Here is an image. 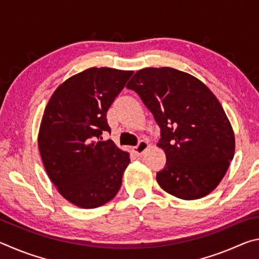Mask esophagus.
<instances>
[{
  "mask_svg": "<svg viewBox=\"0 0 259 259\" xmlns=\"http://www.w3.org/2000/svg\"><path fill=\"white\" fill-rule=\"evenodd\" d=\"M148 146L150 145H148V143L146 142V140H140V142L138 143V145L134 147V151L137 155H142L143 153L147 150Z\"/></svg>",
  "mask_w": 259,
  "mask_h": 259,
  "instance_id": "esophagus-1",
  "label": "esophagus"
}]
</instances>
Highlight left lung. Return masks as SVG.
<instances>
[{
    "label": "left lung",
    "mask_w": 259,
    "mask_h": 259,
    "mask_svg": "<svg viewBox=\"0 0 259 259\" xmlns=\"http://www.w3.org/2000/svg\"><path fill=\"white\" fill-rule=\"evenodd\" d=\"M136 91L160 125L157 146L165 153L156 174L162 190L182 200H196L222 182L235 151L234 131L224 108L199 78L171 67L135 73Z\"/></svg>",
    "instance_id": "1"
}]
</instances>
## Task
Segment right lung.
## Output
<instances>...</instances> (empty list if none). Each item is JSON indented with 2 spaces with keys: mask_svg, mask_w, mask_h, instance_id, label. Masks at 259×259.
I'll use <instances>...</instances> for the list:
<instances>
[{
  "mask_svg": "<svg viewBox=\"0 0 259 259\" xmlns=\"http://www.w3.org/2000/svg\"><path fill=\"white\" fill-rule=\"evenodd\" d=\"M133 73L88 68L61 83L48 102L38 150L57 191L76 207H100L120 190L129 153L102 135L111 133L106 113Z\"/></svg>",
  "mask_w": 259,
  "mask_h": 259,
  "instance_id": "add662e5",
  "label": "right lung"
}]
</instances>
